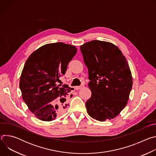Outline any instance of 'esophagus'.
I'll return each instance as SVG.
<instances>
[{"instance_id":"34e87169","label":"esophagus","mask_w":156,"mask_h":156,"mask_svg":"<svg viewBox=\"0 0 156 156\" xmlns=\"http://www.w3.org/2000/svg\"><path fill=\"white\" fill-rule=\"evenodd\" d=\"M83 87V85L79 86H75V90H80V89H81Z\"/></svg>"}]
</instances>
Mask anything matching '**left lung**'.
<instances>
[{"mask_svg": "<svg viewBox=\"0 0 156 156\" xmlns=\"http://www.w3.org/2000/svg\"><path fill=\"white\" fill-rule=\"evenodd\" d=\"M80 50L92 93L85 103L87 112L101 122L112 119L126 106L132 88L127 60L117 46L105 41L86 42Z\"/></svg>", "mask_w": 156, "mask_h": 156, "instance_id": "8db88e82", "label": "left lung"}]
</instances>
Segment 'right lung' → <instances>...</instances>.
<instances>
[{
    "instance_id": "1",
    "label": "right lung",
    "mask_w": 156,
    "mask_h": 156,
    "mask_svg": "<svg viewBox=\"0 0 156 156\" xmlns=\"http://www.w3.org/2000/svg\"><path fill=\"white\" fill-rule=\"evenodd\" d=\"M77 49L63 42L46 44L27 59L20 80L22 98L31 112L41 120L52 121L69 105L68 84L57 85Z\"/></svg>"
}]
</instances>
